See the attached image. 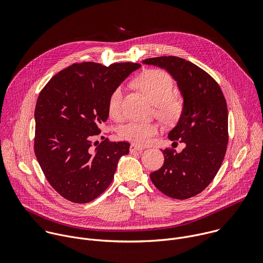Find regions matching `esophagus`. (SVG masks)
<instances>
[{
    "mask_svg": "<svg viewBox=\"0 0 263 263\" xmlns=\"http://www.w3.org/2000/svg\"><path fill=\"white\" fill-rule=\"evenodd\" d=\"M143 149V147L142 146H140V145H137V144H135V143H132L131 145H130V152L131 153H134V152H141Z\"/></svg>",
    "mask_w": 263,
    "mask_h": 263,
    "instance_id": "esophagus-1",
    "label": "esophagus"
}]
</instances>
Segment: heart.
<instances>
[{
    "instance_id": "b5f03b06",
    "label": "heart",
    "mask_w": 263,
    "mask_h": 263,
    "mask_svg": "<svg viewBox=\"0 0 263 263\" xmlns=\"http://www.w3.org/2000/svg\"><path fill=\"white\" fill-rule=\"evenodd\" d=\"M135 85L149 101L156 105V114L162 121L170 123L180 117L182 102L178 98L171 96L174 84L166 71L161 69L145 70L136 78ZM122 99L123 92L121 87L114 89L108 99V115L116 121H121L123 118ZM158 131L159 129L156 124L132 121L123 125L120 128L119 134L125 140L144 145L152 142Z\"/></svg>"
}]
</instances>
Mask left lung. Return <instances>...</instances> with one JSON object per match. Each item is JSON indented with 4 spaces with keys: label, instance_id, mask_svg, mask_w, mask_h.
Wrapping results in <instances>:
<instances>
[{
    "label": "left lung",
    "instance_id": "8db88e82",
    "mask_svg": "<svg viewBox=\"0 0 263 263\" xmlns=\"http://www.w3.org/2000/svg\"><path fill=\"white\" fill-rule=\"evenodd\" d=\"M166 69L177 81L183 109L171 140L185 143L181 153L162 151L163 165L149 174L153 184L165 196L185 200L202 193L217 174L228 144V109L222 91L208 72L176 56L142 61Z\"/></svg>",
    "mask_w": 263,
    "mask_h": 263
}]
</instances>
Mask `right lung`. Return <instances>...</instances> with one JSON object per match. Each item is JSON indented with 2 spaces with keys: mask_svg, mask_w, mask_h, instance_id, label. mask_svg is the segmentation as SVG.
<instances>
[{
  "mask_svg": "<svg viewBox=\"0 0 263 263\" xmlns=\"http://www.w3.org/2000/svg\"><path fill=\"white\" fill-rule=\"evenodd\" d=\"M140 64L73 63L42 89L35 107L34 152L53 189L64 199L84 204L114 180L119 159L130 143L93 141L108 119L110 93Z\"/></svg>",
  "mask_w": 263,
  "mask_h": 263,
  "instance_id": "1",
  "label": "right lung"
}]
</instances>
